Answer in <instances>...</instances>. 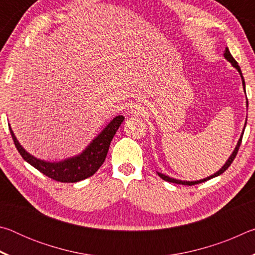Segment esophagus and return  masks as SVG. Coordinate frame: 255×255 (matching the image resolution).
Masks as SVG:
<instances>
[{"mask_svg": "<svg viewBox=\"0 0 255 255\" xmlns=\"http://www.w3.org/2000/svg\"><path fill=\"white\" fill-rule=\"evenodd\" d=\"M131 111H136V108L135 107H131Z\"/></svg>", "mask_w": 255, "mask_h": 255, "instance_id": "esophagus-1", "label": "esophagus"}]
</instances>
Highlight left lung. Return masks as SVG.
I'll use <instances>...</instances> for the list:
<instances>
[{
	"label": "left lung",
	"instance_id": "1",
	"mask_svg": "<svg viewBox=\"0 0 255 255\" xmlns=\"http://www.w3.org/2000/svg\"><path fill=\"white\" fill-rule=\"evenodd\" d=\"M224 57H225V58L228 60V62H230V63L232 64V65L236 68L237 71H239V73L241 74V77H242V84H243V88H244V91H245V82H244V77H243V75H242L241 68H240L239 64H237L236 60L234 59V57H233V56L231 55V53H230V50H228V48H226V49H225V53H224ZM247 100H248V99H247ZM248 105H249V102L247 101V106H248ZM245 125H247V123H245ZM244 129H245V126H244V128H243V132H242V135H241V137H240L239 141H237V145H236V147H235V149H234V152L232 153V155L230 156V158L227 159V162H226L225 164H224V166L222 167L221 170L216 172L215 174L208 176V178L202 179V180H199V181H181V180H176V179H173V178H170V176H167V175H165V174L158 173V172H157V174L159 175V178H162L164 181H167V182H172V183H176V184H184V185H193V184H198V183L205 182V181H207V180L213 179V178H215V176L221 175L222 173H224V172H225V171L228 169V167H230V165L232 164V162L234 161V158L236 157L237 152H239V148H240L241 143H242V138H243Z\"/></svg>",
	"mask_w": 255,
	"mask_h": 255
}]
</instances>
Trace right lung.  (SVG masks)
Instances as JSON below:
<instances>
[{"label": "right lung", "instance_id": "1", "mask_svg": "<svg viewBox=\"0 0 255 255\" xmlns=\"http://www.w3.org/2000/svg\"><path fill=\"white\" fill-rule=\"evenodd\" d=\"M124 119L125 117L123 116H117L108 124V126L94 138L80 155L66 158L60 162H46L33 157L20 145L11 127L8 126V128H10L15 147L25 162H28L30 165L36 167L38 171H40L41 173H44L50 179L58 181V182L73 183L90 178L100 169L107 157L112 138L124 122Z\"/></svg>", "mask_w": 255, "mask_h": 255}]
</instances>
